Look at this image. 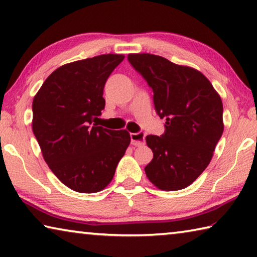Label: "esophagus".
<instances>
[{"instance_id":"obj_1","label":"esophagus","mask_w":257,"mask_h":257,"mask_svg":"<svg viewBox=\"0 0 257 257\" xmlns=\"http://www.w3.org/2000/svg\"><path fill=\"white\" fill-rule=\"evenodd\" d=\"M130 139L134 146H142L145 144V134L144 133H132Z\"/></svg>"}]
</instances>
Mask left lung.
Returning a JSON list of instances; mask_svg holds the SVG:
<instances>
[{
    "mask_svg": "<svg viewBox=\"0 0 257 257\" xmlns=\"http://www.w3.org/2000/svg\"><path fill=\"white\" fill-rule=\"evenodd\" d=\"M128 61L153 89L155 111L167 120L163 135L146 136L153 152L146 176L159 189H184L205 170L222 136L221 97L196 69L150 53L129 54Z\"/></svg>",
    "mask_w": 257,
    "mask_h": 257,
    "instance_id": "obj_1",
    "label": "left lung"
}]
</instances>
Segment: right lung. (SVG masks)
<instances>
[{"instance_id": "right-lung-1", "label": "right lung", "mask_w": 257, "mask_h": 257, "mask_svg": "<svg viewBox=\"0 0 257 257\" xmlns=\"http://www.w3.org/2000/svg\"><path fill=\"white\" fill-rule=\"evenodd\" d=\"M122 54H103L64 64L46 78L33 101V132L52 172L78 193L110 184L130 144L127 130L93 123L105 106L104 85Z\"/></svg>"}]
</instances>
